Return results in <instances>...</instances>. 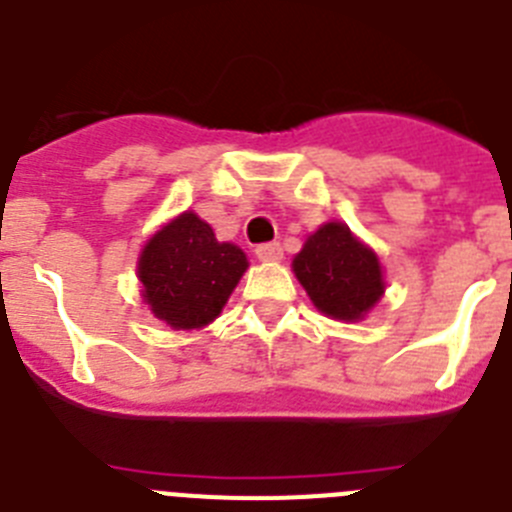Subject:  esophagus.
<instances>
[{
  "label": "esophagus",
  "mask_w": 512,
  "mask_h": 512,
  "mask_svg": "<svg viewBox=\"0 0 512 512\" xmlns=\"http://www.w3.org/2000/svg\"><path fill=\"white\" fill-rule=\"evenodd\" d=\"M255 255L260 257L262 262H278L283 260V247L278 242H265V245H257Z\"/></svg>",
  "instance_id": "obj_1"
}]
</instances>
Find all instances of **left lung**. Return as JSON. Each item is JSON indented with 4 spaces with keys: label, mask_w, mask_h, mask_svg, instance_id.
<instances>
[{
    "label": "left lung",
    "mask_w": 512,
    "mask_h": 512,
    "mask_svg": "<svg viewBox=\"0 0 512 512\" xmlns=\"http://www.w3.org/2000/svg\"><path fill=\"white\" fill-rule=\"evenodd\" d=\"M293 273L313 306L339 321L365 319L385 293L377 255L342 222H326L306 239Z\"/></svg>",
    "instance_id": "1"
}]
</instances>
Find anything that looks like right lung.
Listing matches in <instances>:
<instances>
[{"mask_svg":"<svg viewBox=\"0 0 512 512\" xmlns=\"http://www.w3.org/2000/svg\"><path fill=\"white\" fill-rule=\"evenodd\" d=\"M247 265L237 245L219 242L204 219L183 211L147 239L137 260L142 301L170 329H201L222 313Z\"/></svg>","mask_w":512,"mask_h":512,"instance_id":"right-lung-1","label":"right lung"}]
</instances>
